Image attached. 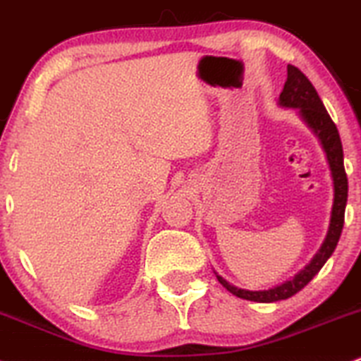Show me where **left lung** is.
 Here are the masks:
<instances>
[{"instance_id": "obj_1", "label": "left lung", "mask_w": 361, "mask_h": 361, "mask_svg": "<svg viewBox=\"0 0 361 361\" xmlns=\"http://www.w3.org/2000/svg\"><path fill=\"white\" fill-rule=\"evenodd\" d=\"M279 104L282 108L298 109L300 120L306 123L319 140L326 154V160L329 164V171H331L334 199L331 219H329V228L323 245L317 250L316 255L312 257V260L299 274H295L290 281H286L281 286H275L267 290H247L233 286V283L224 281L221 275L216 274V277H218L219 283L224 289L230 290L236 298L253 300V302H277V300L289 299L312 281V277L323 269L326 260L333 255L334 248L340 241L343 223H345L346 199H348V179H346L345 164H343V145L336 125L326 111L323 101H321L311 80L298 67L290 66V63L287 66V80L283 84L281 96H279Z\"/></svg>"}]
</instances>
